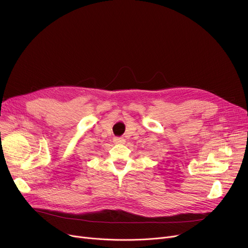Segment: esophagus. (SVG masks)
I'll use <instances>...</instances> for the list:
<instances>
[{"label":"esophagus","mask_w":248,"mask_h":248,"mask_svg":"<svg viewBox=\"0 0 248 248\" xmlns=\"http://www.w3.org/2000/svg\"><path fill=\"white\" fill-rule=\"evenodd\" d=\"M113 141L115 142V144H124V139L121 138V137H115V138H113Z\"/></svg>","instance_id":"esophagus-1"}]
</instances>
